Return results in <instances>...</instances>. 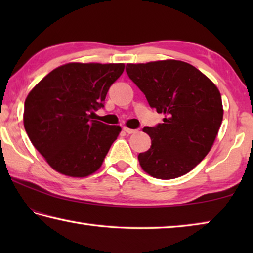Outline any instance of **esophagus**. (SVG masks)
I'll return each mask as SVG.
<instances>
[{"label":"esophagus","instance_id":"obj_1","mask_svg":"<svg viewBox=\"0 0 253 253\" xmlns=\"http://www.w3.org/2000/svg\"><path fill=\"white\" fill-rule=\"evenodd\" d=\"M124 131L127 132L128 135H130V134H135L137 130L136 129H130V128H128V127H124Z\"/></svg>","mask_w":253,"mask_h":253}]
</instances>
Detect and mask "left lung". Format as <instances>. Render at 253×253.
<instances>
[{"mask_svg":"<svg viewBox=\"0 0 253 253\" xmlns=\"http://www.w3.org/2000/svg\"><path fill=\"white\" fill-rule=\"evenodd\" d=\"M127 75L152 108L164 115L156 127H145L151 148L140 153L144 172L173 179L193 169L209 152L223 119L221 93L207 76L179 60L127 63Z\"/></svg>","mask_w":253,"mask_h":253,"instance_id":"obj_1","label":"left lung"}]
</instances>
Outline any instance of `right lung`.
<instances>
[{"mask_svg": "<svg viewBox=\"0 0 253 253\" xmlns=\"http://www.w3.org/2000/svg\"><path fill=\"white\" fill-rule=\"evenodd\" d=\"M124 63L69 62L55 68L24 102L23 124L33 146L58 173L87 177L101 168L121 126L95 121Z\"/></svg>", "mask_w": 253, "mask_h": 253, "instance_id": "obj_1", "label": "right lung"}]
</instances>
